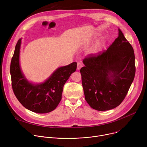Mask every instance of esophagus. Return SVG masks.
Here are the masks:
<instances>
[{"mask_svg":"<svg viewBox=\"0 0 147 147\" xmlns=\"http://www.w3.org/2000/svg\"><path fill=\"white\" fill-rule=\"evenodd\" d=\"M81 67H82V64L81 63H77V69L78 70H80V69L81 68Z\"/></svg>","mask_w":147,"mask_h":147,"instance_id":"obj_1","label":"esophagus"}]
</instances>
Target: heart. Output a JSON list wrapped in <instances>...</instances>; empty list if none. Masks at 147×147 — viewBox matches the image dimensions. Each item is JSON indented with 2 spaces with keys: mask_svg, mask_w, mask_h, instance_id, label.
I'll use <instances>...</instances> for the list:
<instances>
[{
  "mask_svg": "<svg viewBox=\"0 0 147 147\" xmlns=\"http://www.w3.org/2000/svg\"><path fill=\"white\" fill-rule=\"evenodd\" d=\"M99 34H95L90 40H93L99 36ZM107 44V39L105 37H101L96 40L94 45L88 50V54L92 56L96 55L100 53Z\"/></svg>",
  "mask_w": 147,
  "mask_h": 147,
  "instance_id": "1",
  "label": "heart"
}]
</instances>
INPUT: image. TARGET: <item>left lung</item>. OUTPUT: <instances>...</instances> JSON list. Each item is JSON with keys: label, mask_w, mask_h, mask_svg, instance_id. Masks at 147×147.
Instances as JSON below:
<instances>
[{"label": "left lung", "mask_w": 147, "mask_h": 147, "mask_svg": "<svg viewBox=\"0 0 147 147\" xmlns=\"http://www.w3.org/2000/svg\"><path fill=\"white\" fill-rule=\"evenodd\" d=\"M80 70L85 99L94 109L105 111L122 102L134 80L133 48L119 28L118 37L108 49L83 60Z\"/></svg>", "instance_id": "obj_1"}]
</instances>
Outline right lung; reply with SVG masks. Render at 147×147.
Wrapping results in <instances>:
<instances>
[{"mask_svg":"<svg viewBox=\"0 0 147 147\" xmlns=\"http://www.w3.org/2000/svg\"><path fill=\"white\" fill-rule=\"evenodd\" d=\"M20 38L16 45L10 65L13 92L26 109L37 113H47L55 110L61 99L63 88L71 74L77 69V63L58 67L44 82L34 84L23 74L20 64Z\"/></svg>","mask_w":147,"mask_h":147,"instance_id":"1","label":"right lung"}]
</instances>
